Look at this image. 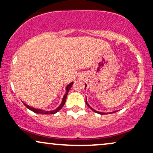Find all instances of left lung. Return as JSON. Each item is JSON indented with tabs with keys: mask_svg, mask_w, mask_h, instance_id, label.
Here are the masks:
<instances>
[{
	"mask_svg": "<svg viewBox=\"0 0 153 153\" xmlns=\"http://www.w3.org/2000/svg\"><path fill=\"white\" fill-rule=\"evenodd\" d=\"M85 86H86V85H85ZM85 103H86V104H87V105H88V106H89V107H90V108H91V110H93V111H95V113H97V114H101V115H104V114H104V113L99 112V111H97L94 110V109H93V108H91V106H89V104L87 103L86 100H85ZM114 112H116V111H114ZM107 114H108V113H107ZM109 114H112V113H109Z\"/></svg>",
	"mask_w": 153,
	"mask_h": 153,
	"instance_id": "obj_1",
	"label": "left lung"
}]
</instances>
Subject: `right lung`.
<instances>
[{"label":"right lung","instance_id":"add662e5","mask_svg":"<svg viewBox=\"0 0 153 153\" xmlns=\"http://www.w3.org/2000/svg\"><path fill=\"white\" fill-rule=\"evenodd\" d=\"M72 85H73V82L70 83V84H69V85H68V86H67V88H66V93H65V95H64L63 99H62V102L61 104H60L59 107L57 108H56V109L53 110V111H43V110H40V109H37V108H32V107H30V106H28V105H27V104H24H24L25 106H26L27 108H28V109L31 110V111H32L35 112V113H37V114H56V112H58V111L61 109V108H62V106H64L65 103V100H66L67 96H68V92H69V91H70V89L71 88V87H72Z\"/></svg>","mask_w":153,"mask_h":153}]
</instances>
